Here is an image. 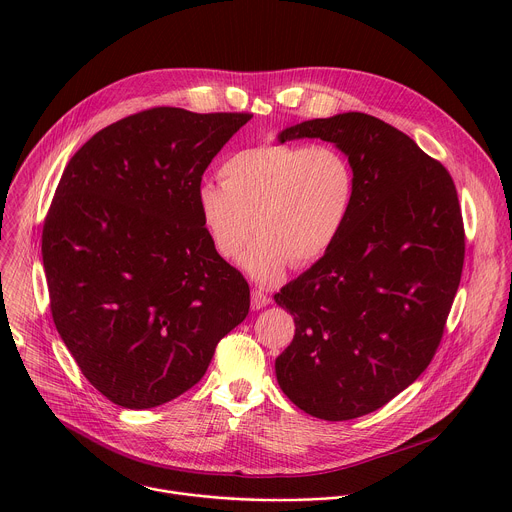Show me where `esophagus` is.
I'll return each mask as SVG.
<instances>
[{"instance_id": "esophagus-1", "label": "esophagus", "mask_w": 512, "mask_h": 512, "mask_svg": "<svg viewBox=\"0 0 512 512\" xmlns=\"http://www.w3.org/2000/svg\"><path fill=\"white\" fill-rule=\"evenodd\" d=\"M267 304H269V296L265 294V291H261V289H253L251 291V308L253 310H261Z\"/></svg>"}]
</instances>
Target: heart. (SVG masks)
Listing matches in <instances>:
<instances>
[{
	"label": "heart",
	"instance_id": "b5f03b06",
	"mask_svg": "<svg viewBox=\"0 0 512 512\" xmlns=\"http://www.w3.org/2000/svg\"><path fill=\"white\" fill-rule=\"evenodd\" d=\"M223 182H202L196 204L202 225L225 259L243 257L245 271L269 283L287 265L318 261L338 239L354 200V170L330 143H263L233 154Z\"/></svg>",
	"mask_w": 512,
	"mask_h": 512
}]
</instances>
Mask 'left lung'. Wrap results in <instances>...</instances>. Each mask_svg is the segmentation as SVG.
<instances>
[{
    "mask_svg": "<svg viewBox=\"0 0 512 512\" xmlns=\"http://www.w3.org/2000/svg\"><path fill=\"white\" fill-rule=\"evenodd\" d=\"M320 137L354 170L336 243L275 294L296 322L275 358L287 399L312 417L377 411L431 362L464 265V223L450 172L393 125L340 113L291 125L277 141Z\"/></svg>",
    "mask_w": 512,
    "mask_h": 512,
    "instance_id": "obj_1",
    "label": "left lung"
}]
</instances>
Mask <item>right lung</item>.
I'll list each match as a JSON object with an SVG mask.
<instances>
[{
  "mask_svg": "<svg viewBox=\"0 0 512 512\" xmlns=\"http://www.w3.org/2000/svg\"><path fill=\"white\" fill-rule=\"evenodd\" d=\"M249 119L154 107L95 133L62 172L42 229L52 320L115 405L186 393L249 314V283L196 204L204 170Z\"/></svg>",
  "mask_w": 512,
  "mask_h": 512,
  "instance_id": "right-lung-1",
  "label": "right lung"
}]
</instances>
